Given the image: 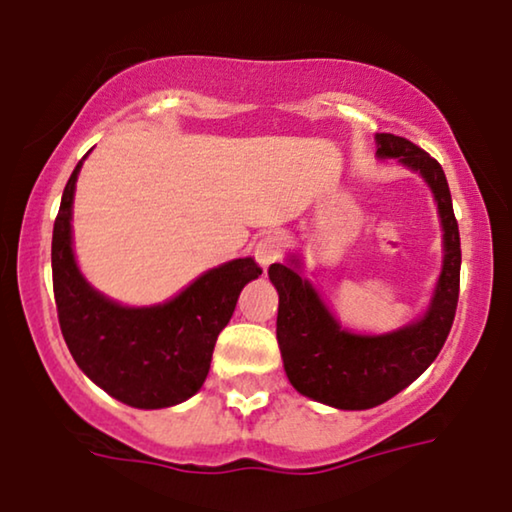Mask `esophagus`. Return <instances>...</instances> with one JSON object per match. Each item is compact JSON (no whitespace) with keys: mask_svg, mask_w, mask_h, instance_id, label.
<instances>
[{"mask_svg":"<svg viewBox=\"0 0 512 512\" xmlns=\"http://www.w3.org/2000/svg\"><path fill=\"white\" fill-rule=\"evenodd\" d=\"M283 252H286V241H283V236L278 234H267L257 238V243L252 245V255H255V260L260 262L262 269H267L274 262L281 260Z\"/></svg>","mask_w":512,"mask_h":512,"instance_id":"esophagus-1","label":"esophagus"}]
</instances>
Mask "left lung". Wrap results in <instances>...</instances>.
Here are the masks:
<instances>
[{"label": "left lung", "instance_id": "left-lung-1", "mask_svg": "<svg viewBox=\"0 0 512 512\" xmlns=\"http://www.w3.org/2000/svg\"><path fill=\"white\" fill-rule=\"evenodd\" d=\"M380 158L420 172L435 193L444 229V267L425 316L387 335L342 331L316 290L288 264H271L278 290L276 338L288 380L304 397L345 411L373 409L409 387L437 359L456 316L461 286V236L442 165L394 134H375Z\"/></svg>", "mask_w": 512, "mask_h": 512}]
</instances>
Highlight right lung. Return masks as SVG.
I'll list each match as a JSON object with an SVG mask.
<instances>
[{
	"instance_id": "1",
	"label": "right lung",
	"mask_w": 512,
	"mask_h": 512,
	"mask_svg": "<svg viewBox=\"0 0 512 512\" xmlns=\"http://www.w3.org/2000/svg\"><path fill=\"white\" fill-rule=\"evenodd\" d=\"M84 160V158H82ZM82 160L63 189L51 238V274L63 340L101 390L134 409H165L193 397L208 378L217 335L245 283L262 274L252 257L210 269L155 307H122L84 281L73 255V196Z\"/></svg>"
}]
</instances>
